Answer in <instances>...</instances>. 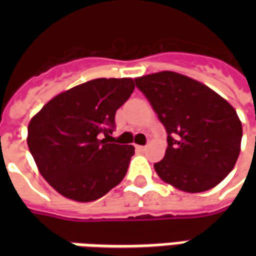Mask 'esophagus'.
<instances>
[{
    "label": "esophagus",
    "instance_id": "obj_1",
    "mask_svg": "<svg viewBox=\"0 0 256 256\" xmlns=\"http://www.w3.org/2000/svg\"><path fill=\"white\" fill-rule=\"evenodd\" d=\"M136 150L144 152V150H146V146H145V145H136Z\"/></svg>",
    "mask_w": 256,
    "mask_h": 256
}]
</instances>
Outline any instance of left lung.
I'll return each instance as SVG.
<instances>
[{
  "label": "left lung",
  "instance_id": "left-lung-1",
  "mask_svg": "<svg viewBox=\"0 0 256 256\" xmlns=\"http://www.w3.org/2000/svg\"><path fill=\"white\" fill-rule=\"evenodd\" d=\"M134 80L167 132L166 155L154 164L158 176L184 192L216 186L240 154L236 110L208 86L172 71Z\"/></svg>",
  "mask_w": 256,
  "mask_h": 256
}]
</instances>
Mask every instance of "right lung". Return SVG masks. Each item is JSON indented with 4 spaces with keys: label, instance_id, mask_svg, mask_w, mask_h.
<instances>
[{
    "label": "right lung",
    "instance_id": "add662e5",
    "mask_svg": "<svg viewBox=\"0 0 256 256\" xmlns=\"http://www.w3.org/2000/svg\"><path fill=\"white\" fill-rule=\"evenodd\" d=\"M133 90L132 78L93 79L53 97L30 120L28 150L64 198L93 202L124 178L134 146L110 140L116 110Z\"/></svg>",
    "mask_w": 256,
    "mask_h": 256
}]
</instances>
